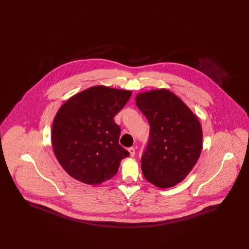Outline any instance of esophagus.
Instances as JSON below:
<instances>
[{
  "label": "esophagus",
  "mask_w": 249,
  "mask_h": 249,
  "mask_svg": "<svg viewBox=\"0 0 249 249\" xmlns=\"http://www.w3.org/2000/svg\"><path fill=\"white\" fill-rule=\"evenodd\" d=\"M128 151H129V153H130V157H134V155H135V149H134V147L128 148Z\"/></svg>",
  "instance_id": "34e87169"
}]
</instances>
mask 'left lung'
I'll return each mask as SVG.
<instances>
[{
  "mask_svg": "<svg viewBox=\"0 0 249 249\" xmlns=\"http://www.w3.org/2000/svg\"><path fill=\"white\" fill-rule=\"evenodd\" d=\"M135 102L150 125L149 140L141 159L142 175L158 188L174 187L187 178L201 155L199 119L166 89L140 93Z\"/></svg>",
  "mask_w": 249,
  "mask_h": 249,
  "instance_id": "1",
  "label": "left lung"
}]
</instances>
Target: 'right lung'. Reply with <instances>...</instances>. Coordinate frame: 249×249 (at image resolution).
Listing matches in <instances>:
<instances>
[{
    "instance_id": "1",
    "label": "right lung",
    "mask_w": 249,
    "mask_h": 249,
    "mask_svg": "<svg viewBox=\"0 0 249 249\" xmlns=\"http://www.w3.org/2000/svg\"><path fill=\"white\" fill-rule=\"evenodd\" d=\"M131 91L94 86L73 95L57 112L51 130L54 154L65 172L88 185L113 178L129 152L119 143L114 117Z\"/></svg>"
}]
</instances>
